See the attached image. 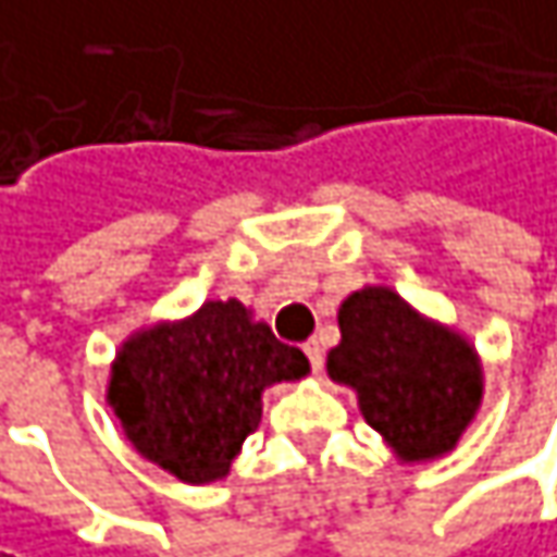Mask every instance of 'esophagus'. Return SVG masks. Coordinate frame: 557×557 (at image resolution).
<instances>
[{
    "instance_id": "obj_1",
    "label": "esophagus",
    "mask_w": 557,
    "mask_h": 557,
    "mask_svg": "<svg viewBox=\"0 0 557 557\" xmlns=\"http://www.w3.org/2000/svg\"><path fill=\"white\" fill-rule=\"evenodd\" d=\"M302 354H306V360H309L312 373H319V370H322V363H325V347H322V341H319V337L306 341V344H302Z\"/></svg>"
}]
</instances>
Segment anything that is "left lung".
I'll use <instances>...</instances> for the list:
<instances>
[{
    "mask_svg": "<svg viewBox=\"0 0 557 557\" xmlns=\"http://www.w3.org/2000/svg\"><path fill=\"white\" fill-rule=\"evenodd\" d=\"M329 376L357 392L367 424L405 462L449 453L481 405V363L466 337L418 315L395 289L367 286L337 312Z\"/></svg>",
    "mask_w": 557,
    "mask_h": 557,
    "instance_id": "1",
    "label": "left lung"
}]
</instances>
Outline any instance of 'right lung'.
Masks as SVG:
<instances>
[{
	"instance_id": "obj_1",
	"label": "right lung",
	"mask_w": 557,
	"mask_h": 557,
	"mask_svg": "<svg viewBox=\"0 0 557 557\" xmlns=\"http://www.w3.org/2000/svg\"><path fill=\"white\" fill-rule=\"evenodd\" d=\"M309 360L238 302H203L184 322L136 331L111 367L108 401L139 456L175 479L228 475L261 421V392L302 380Z\"/></svg>"
}]
</instances>
